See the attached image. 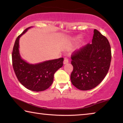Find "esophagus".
<instances>
[{
	"instance_id": "1",
	"label": "esophagus",
	"mask_w": 123,
	"mask_h": 123,
	"mask_svg": "<svg viewBox=\"0 0 123 123\" xmlns=\"http://www.w3.org/2000/svg\"><path fill=\"white\" fill-rule=\"evenodd\" d=\"M68 62H69V61H68V60L67 59H65L63 61V64H66L67 63H68Z\"/></svg>"
}]
</instances>
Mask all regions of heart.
<instances>
[{
	"instance_id": "b5f03b06",
	"label": "heart",
	"mask_w": 123,
	"mask_h": 123,
	"mask_svg": "<svg viewBox=\"0 0 123 123\" xmlns=\"http://www.w3.org/2000/svg\"><path fill=\"white\" fill-rule=\"evenodd\" d=\"M81 38V35H78V36H75V37H74L73 38V42H77L79 41L80 39V38Z\"/></svg>"
}]
</instances>
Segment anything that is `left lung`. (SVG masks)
<instances>
[{
    "label": "left lung",
    "mask_w": 123,
    "mask_h": 123,
    "mask_svg": "<svg viewBox=\"0 0 123 123\" xmlns=\"http://www.w3.org/2000/svg\"><path fill=\"white\" fill-rule=\"evenodd\" d=\"M71 59L72 84L82 91L94 88L103 80L110 68L111 50L109 42L94 29L92 44L75 52Z\"/></svg>",
    "instance_id": "8db88e82"
}]
</instances>
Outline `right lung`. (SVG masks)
<instances>
[{
	"instance_id": "1",
	"label": "right lung",
	"mask_w": 123,
	"mask_h": 123,
	"mask_svg": "<svg viewBox=\"0 0 123 123\" xmlns=\"http://www.w3.org/2000/svg\"><path fill=\"white\" fill-rule=\"evenodd\" d=\"M32 27L26 29L16 39L12 54V65L20 84L29 90L41 92L48 89L53 84L54 75L63 66V58L35 64L29 63L23 59L19 53V38Z\"/></svg>"
}]
</instances>
